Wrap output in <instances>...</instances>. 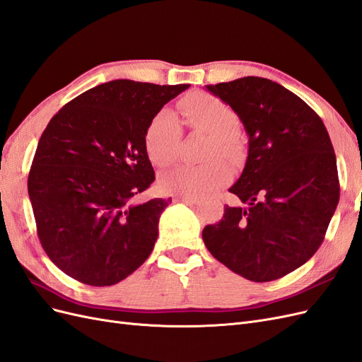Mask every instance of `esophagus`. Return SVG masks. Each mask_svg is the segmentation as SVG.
Here are the masks:
<instances>
[{"instance_id":"esophagus-1","label":"esophagus","mask_w":362,"mask_h":362,"mask_svg":"<svg viewBox=\"0 0 362 362\" xmlns=\"http://www.w3.org/2000/svg\"><path fill=\"white\" fill-rule=\"evenodd\" d=\"M175 201L182 202V204H196L198 202V198H194V196H177Z\"/></svg>"}]
</instances>
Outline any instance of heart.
<instances>
[{
	"label": "heart",
	"instance_id": "obj_1",
	"mask_svg": "<svg viewBox=\"0 0 362 362\" xmlns=\"http://www.w3.org/2000/svg\"><path fill=\"white\" fill-rule=\"evenodd\" d=\"M185 124L193 133L210 136L199 166H178L160 177L163 192L178 196H201L213 192L231 180V168L225 158H234L238 152L235 133L240 128L238 115L217 96L193 93L180 103ZM146 151L152 163L166 168L175 163L182 145V129L177 116L161 110L146 129Z\"/></svg>",
	"mask_w": 362,
	"mask_h": 362
}]
</instances>
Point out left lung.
I'll return each mask as SVG.
<instances>
[{"label":"left lung","instance_id":"left-lung-1","mask_svg":"<svg viewBox=\"0 0 362 362\" xmlns=\"http://www.w3.org/2000/svg\"><path fill=\"white\" fill-rule=\"evenodd\" d=\"M238 115L246 166L202 238L211 255L254 282L288 275L320 247L339 199L335 152L323 120L286 87L259 76L206 86Z\"/></svg>","mask_w":362,"mask_h":362}]
</instances>
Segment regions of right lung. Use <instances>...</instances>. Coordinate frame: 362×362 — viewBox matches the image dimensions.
I'll return each mask as SVG.
<instances>
[{
    "label": "right lung",
    "mask_w": 362,
    "mask_h": 362,
    "mask_svg": "<svg viewBox=\"0 0 362 362\" xmlns=\"http://www.w3.org/2000/svg\"><path fill=\"white\" fill-rule=\"evenodd\" d=\"M189 87L113 80L74 98L49 120L28 194L40 245L68 276L113 286L151 255L172 199L137 202L156 180L146 129Z\"/></svg>",
    "instance_id": "1"
}]
</instances>
